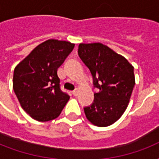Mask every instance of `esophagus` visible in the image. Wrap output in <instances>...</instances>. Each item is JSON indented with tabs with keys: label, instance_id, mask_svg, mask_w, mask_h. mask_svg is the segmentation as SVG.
<instances>
[{
	"label": "esophagus",
	"instance_id": "obj_1",
	"mask_svg": "<svg viewBox=\"0 0 159 159\" xmlns=\"http://www.w3.org/2000/svg\"><path fill=\"white\" fill-rule=\"evenodd\" d=\"M72 94H73V96H77V94H78V91H77V89H75L74 91H72Z\"/></svg>",
	"mask_w": 159,
	"mask_h": 159
}]
</instances>
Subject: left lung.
<instances>
[{
  "label": "left lung",
  "mask_w": 159,
  "mask_h": 159,
  "mask_svg": "<svg viewBox=\"0 0 159 159\" xmlns=\"http://www.w3.org/2000/svg\"><path fill=\"white\" fill-rule=\"evenodd\" d=\"M78 55L93 77L94 102L84 107L87 120L106 127L120 118L129 105L135 84L134 67L122 55L101 43H80Z\"/></svg>",
  "instance_id": "8db88e82"
}]
</instances>
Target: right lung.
I'll list each match as a JSON object with an SVG mask.
<instances>
[{
    "mask_svg": "<svg viewBox=\"0 0 159 159\" xmlns=\"http://www.w3.org/2000/svg\"><path fill=\"white\" fill-rule=\"evenodd\" d=\"M67 41L39 44L14 70L13 89L26 113L41 122L59 116L70 97L60 89L57 68L74 48Z\"/></svg>",
    "mask_w": 159,
    "mask_h": 159,
    "instance_id": "1",
    "label": "right lung"
}]
</instances>
